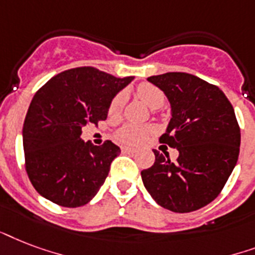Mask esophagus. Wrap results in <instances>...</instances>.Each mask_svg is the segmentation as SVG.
Instances as JSON below:
<instances>
[{"label": "esophagus", "mask_w": 255, "mask_h": 255, "mask_svg": "<svg viewBox=\"0 0 255 255\" xmlns=\"http://www.w3.org/2000/svg\"><path fill=\"white\" fill-rule=\"evenodd\" d=\"M122 153H125V154H133L135 153V150L131 149V147H122Z\"/></svg>", "instance_id": "obj_1"}]
</instances>
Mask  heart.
Listing matches in <instances>:
<instances>
[{"instance_id": "heart-1", "label": "heart", "mask_w": 255, "mask_h": 255, "mask_svg": "<svg viewBox=\"0 0 255 255\" xmlns=\"http://www.w3.org/2000/svg\"><path fill=\"white\" fill-rule=\"evenodd\" d=\"M137 96L141 98L146 105L151 109H159L165 104V94L155 85L149 84V82H142L137 86ZM126 94L124 92L117 93L110 101L109 113L118 114L125 105ZM151 131L150 126H139L134 124H128L116 131V139L120 143L128 146H137L145 141L146 137Z\"/></svg>"}]
</instances>
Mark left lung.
Masks as SVG:
<instances>
[{
    "instance_id": "8db88e82",
    "label": "left lung",
    "mask_w": 255,
    "mask_h": 255,
    "mask_svg": "<svg viewBox=\"0 0 255 255\" xmlns=\"http://www.w3.org/2000/svg\"><path fill=\"white\" fill-rule=\"evenodd\" d=\"M171 106L166 133L159 137L179 151L175 162L153 150V166L141 171L155 202L175 213L206 206L220 195L238 161L241 130L230 101L218 86L189 73L151 76Z\"/></svg>"
}]
</instances>
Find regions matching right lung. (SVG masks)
Listing matches in <instances>:
<instances>
[{"label":"right lung","instance_id":"right-lung-1","mask_svg":"<svg viewBox=\"0 0 255 255\" xmlns=\"http://www.w3.org/2000/svg\"><path fill=\"white\" fill-rule=\"evenodd\" d=\"M131 81L82 66L57 74L35 93L22 137L27 177L42 197L78 208L97 194L121 150L112 141L84 142L82 128L105 121L110 101Z\"/></svg>","mask_w":255,"mask_h":255}]
</instances>
